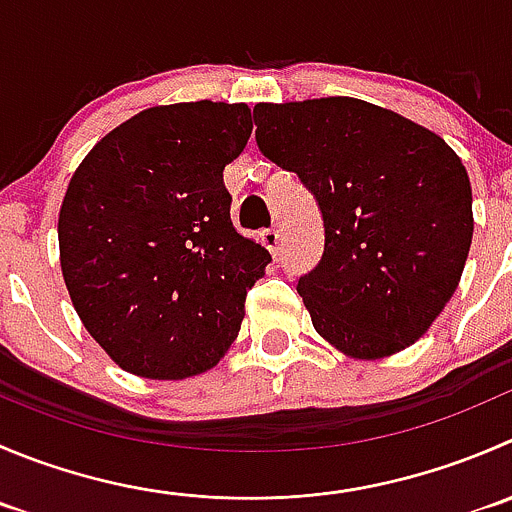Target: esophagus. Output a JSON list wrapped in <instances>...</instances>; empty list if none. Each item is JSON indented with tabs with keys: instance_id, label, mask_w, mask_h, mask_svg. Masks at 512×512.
Returning a JSON list of instances; mask_svg holds the SVG:
<instances>
[{
	"instance_id": "34e87169",
	"label": "esophagus",
	"mask_w": 512,
	"mask_h": 512,
	"mask_svg": "<svg viewBox=\"0 0 512 512\" xmlns=\"http://www.w3.org/2000/svg\"><path fill=\"white\" fill-rule=\"evenodd\" d=\"M280 242H282V230L277 225L267 227V230H262V245L267 247L270 252H280Z\"/></svg>"
}]
</instances>
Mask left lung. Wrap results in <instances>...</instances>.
<instances>
[{
	"instance_id": "8db88e82",
	"label": "left lung",
	"mask_w": 512,
	"mask_h": 512,
	"mask_svg": "<svg viewBox=\"0 0 512 512\" xmlns=\"http://www.w3.org/2000/svg\"><path fill=\"white\" fill-rule=\"evenodd\" d=\"M262 155L300 177L325 227L297 280L312 325L360 360L413 345L458 287L473 240V192L435 132L352 97L257 104Z\"/></svg>"
}]
</instances>
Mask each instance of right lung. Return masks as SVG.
Instances as JSON below:
<instances>
[{
    "mask_svg": "<svg viewBox=\"0 0 512 512\" xmlns=\"http://www.w3.org/2000/svg\"><path fill=\"white\" fill-rule=\"evenodd\" d=\"M252 132L245 104L152 107L109 132L74 172L59 260L74 310L124 370L182 380L240 332L270 252L230 220L222 172Z\"/></svg>",
    "mask_w": 512,
    "mask_h": 512,
    "instance_id": "obj_1",
    "label": "right lung"
}]
</instances>
